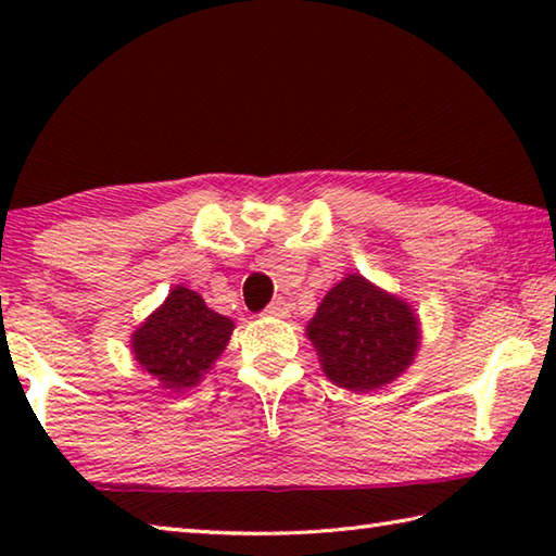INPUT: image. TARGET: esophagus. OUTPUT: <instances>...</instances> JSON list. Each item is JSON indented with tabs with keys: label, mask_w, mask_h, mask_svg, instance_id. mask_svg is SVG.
Returning <instances> with one entry per match:
<instances>
[{
	"label": "esophagus",
	"mask_w": 556,
	"mask_h": 556,
	"mask_svg": "<svg viewBox=\"0 0 556 556\" xmlns=\"http://www.w3.org/2000/svg\"><path fill=\"white\" fill-rule=\"evenodd\" d=\"M265 316H271V318H285V316H289V304H287L285 299L271 301V304L265 308Z\"/></svg>",
	"instance_id": "esophagus-1"
}]
</instances>
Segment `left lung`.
Listing matches in <instances>:
<instances>
[{"label":"left lung","mask_w":556,"mask_h":556,"mask_svg":"<svg viewBox=\"0 0 556 556\" xmlns=\"http://www.w3.org/2000/svg\"><path fill=\"white\" fill-rule=\"evenodd\" d=\"M306 336L328 380L351 392H375L414 363L421 324L409 301L353 271L324 296Z\"/></svg>","instance_id":"8db88e82"}]
</instances>
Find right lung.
<instances>
[{
    "label": "right lung",
    "instance_id": "obj_1",
    "mask_svg": "<svg viewBox=\"0 0 556 556\" xmlns=\"http://www.w3.org/2000/svg\"><path fill=\"white\" fill-rule=\"evenodd\" d=\"M232 331V318L213 312L199 291L176 285L131 333L129 345L139 368L152 375L159 388L186 392L213 368Z\"/></svg>",
    "mask_w": 556,
    "mask_h": 556
}]
</instances>
